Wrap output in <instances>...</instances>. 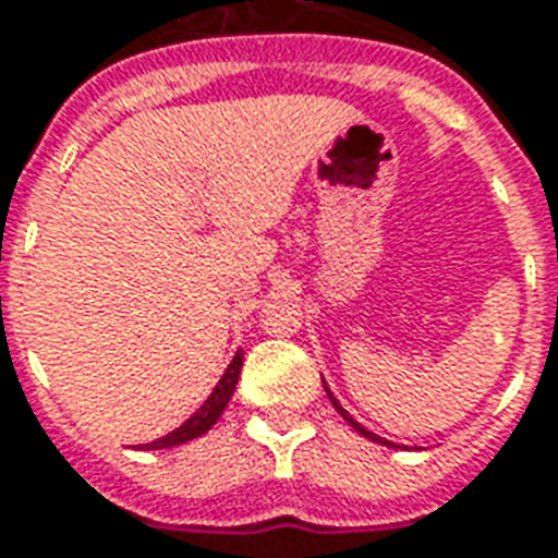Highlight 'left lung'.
Here are the masks:
<instances>
[{"instance_id": "obj_1", "label": "left lung", "mask_w": 558, "mask_h": 558, "mask_svg": "<svg viewBox=\"0 0 558 558\" xmlns=\"http://www.w3.org/2000/svg\"><path fill=\"white\" fill-rule=\"evenodd\" d=\"M323 386H326V379H323ZM326 395H328V400H331V403H335V410H338L340 415H343V421H347V424H350L352 430H359V433H362V436H364V439H371V442L388 445V448H391V445H395V442H388V439H383V436H376L374 430H367V427H364V424H359V421L352 418L350 412H347V410H343V407H340V400L335 398V395H331V388H328V386H326Z\"/></svg>"}]
</instances>
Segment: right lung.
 Listing matches in <instances>:
<instances>
[{"mask_svg":"<svg viewBox=\"0 0 558 558\" xmlns=\"http://www.w3.org/2000/svg\"><path fill=\"white\" fill-rule=\"evenodd\" d=\"M242 362H244V352L239 350L235 352V359L230 362V367H227V371H223V376H220V383L215 386V391L208 395L206 403H203V407H199V410H196L191 418L184 421L182 427H175V430H170L167 436H160V439H155V442L140 445V448H148V451H158V448H172V445L191 442V439H196V436H203V433L211 430V427L218 424L220 415H223V410H227L232 391H235V383H239V374H242Z\"/></svg>","mask_w":558,"mask_h":558,"instance_id":"right-lung-1","label":"right lung"}]
</instances>
